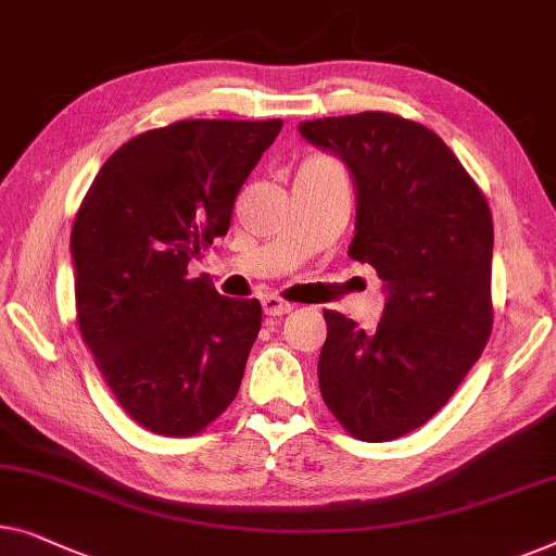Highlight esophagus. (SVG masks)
<instances>
[{"label": "esophagus", "instance_id": "34e87169", "mask_svg": "<svg viewBox=\"0 0 556 556\" xmlns=\"http://www.w3.org/2000/svg\"><path fill=\"white\" fill-rule=\"evenodd\" d=\"M293 305L280 301L278 295H265L263 298V313L265 316H286V313H291Z\"/></svg>", "mask_w": 556, "mask_h": 556}]
</instances>
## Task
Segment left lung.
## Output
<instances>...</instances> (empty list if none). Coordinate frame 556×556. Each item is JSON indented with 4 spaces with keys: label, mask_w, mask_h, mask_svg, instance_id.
<instances>
[{
    "label": "left lung",
    "mask_w": 556,
    "mask_h": 556,
    "mask_svg": "<svg viewBox=\"0 0 556 556\" xmlns=\"http://www.w3.org/2000/svg\"><path fill=\"white\" fill-rule=\"evenodd\" d=\"M349 167L356 236L386 305L376 331L326 311L320 396L361 441H391L452 399L492 333V213L446 142L389 112L298 125Z\"/></svg>",
    "instance_id": "1"
}]
</instances>
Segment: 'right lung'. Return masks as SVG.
<instances>
[{
    "mask_svg": "<svg viewBox=\"0 0 556 556\" xmlns=\"http://www.w3.org/2000/svg\"><path fill=\"white\" fill-rule=\"evenodd\" d=\"M280 119H182L125 142L79 205L77 324L117 404L152 433L192 437L236 399L261 303L188 278Z\"/></svg>",
    "mask_w": 556,
    "mask_h": 556,
    "instance_id": "right-lung-1",
    "label": "right lung"
}]
</instances>
